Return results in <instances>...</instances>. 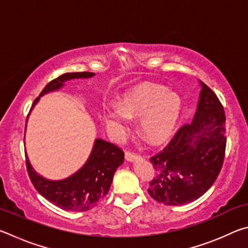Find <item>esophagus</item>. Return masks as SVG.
<instances>
[{"label":"esophagus","instance_id":"1","mask_svg":"<svg viewBox=\"0 0 248 248\" xmlns=\"http://www.w3.org/2000/svg\"><path fill=\"white\" fill-rule=\"evenodd\" d=\"M124 157H125V159H127V161L133 162V161H136V159L139 158L140 155H138L136 153H132V152H129V151H128V152H125Z\"/></svg>","mask_w":248,"mask_h":248}]
</instances>
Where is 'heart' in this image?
Wrapping results in <instances>:
<instances>
[{"label":"heart","mask_w":248,"mask_h":248,"mask_svg":"<svg viewBox=\"0 0 248 248\" xmlns=\"http://www.w3.org/2000/svg\"><path fill=\"white\" fill-rule=\"evenodd\" d=\"M182 97L161 84L144 83L125 94L117 109H106L104 119L109 130L124 136L127 119H140V132L151 143H159L170 137L182 112Z\"/></svg>","instance_id":"b5f03b06"}]
</instances>
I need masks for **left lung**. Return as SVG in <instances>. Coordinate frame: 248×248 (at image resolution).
<instances>
[{
  "label": "left lung",
  "mask_w": 248,
  "mask_h": 248,
  "mask_svg": "<svg viewBox=\"0 0 248 248\" xmlns=\"http://www.w3.org/2000/svg\"><path fill=\"white\" fill-rule=\"evenodd\" d=\"M194 119L150 158L155 176L148 192L166 205H183L205 194L219 175L225 153V115L217 95L201 81Z\"/></svg>",
  "instance_id": "8db88e82"
}]
</instances>
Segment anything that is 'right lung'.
I'll return each instance as SVG.
<instances>
[{
    "mask_svg": "<svg viewBox=\"0 0 248 248\" xmlns=\"http://www.w3.org/2000/svg\"><path fill=\"white\" fill-rule=\"evenodd\" d=\"M94 75L95 73L92 72H74L60 75L46 85L33 102L31 111L39 102L41 96L61 90L66 81L91 78ZM25 154L29 178L36 190L57 207L73 212H83L93 209L104 199L110 188L115 171L124 159L123 150L118 146L103 139H95L90 156L81 169L64 179L51 180L37 173L31 164L27 152Z\"/></svg>",
    "mask_w": 248,
    "mask_h": 248,
    "instance_id": "1",
    "label": "right lung"
}]
</instances>
